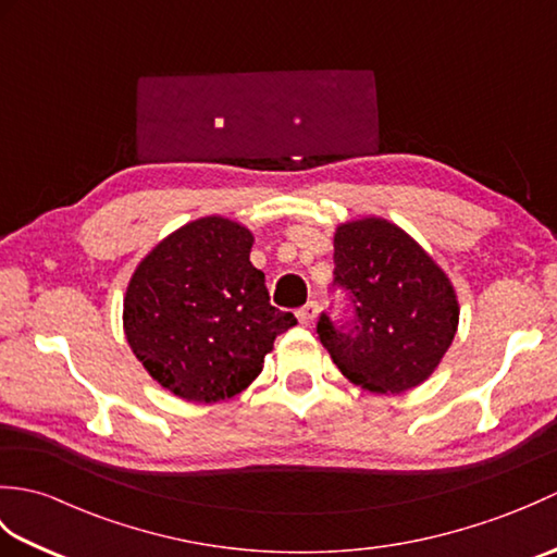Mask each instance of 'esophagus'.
I'll list each match as a JSON object with an SVG mask.
<instances>
[{"instance_id":"obj_1","label":"esophagus","mask_w":557,"mask_h":557,"mask_svg":"<svg viewBox=\"0 0 557 557\" xmlns=\"http://www.w3.org/2000/svg\"><path fill=\"white\" fill-rule=\"evenodd\" d=\"M318 313H321V306H318V301H311V304L304 306V309L297 313V318H299L301 325H313Z\"/></svg>"}]
</instances>
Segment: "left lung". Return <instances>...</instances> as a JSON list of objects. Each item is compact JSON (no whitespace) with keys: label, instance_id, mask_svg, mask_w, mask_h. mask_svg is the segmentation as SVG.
I'll use <instances>...</instances> for the list:
<instances>
[{"label":"left lung","instance_id":"left-lung-1","mask_svg":"<svg viewBox=\"0 0 557 557\" xmlns=\"http://www.w3.org/2000/svg\"><path fill=\"white\" fill-rule=\"evenodd\" d=\"M335 285L351 297L349 330L327 315L318 335L349 383L375 395L421 385L443 361L459 325V301L445 270L383 218L335 230Z\"/></svg>","mask_w":557,"mask_h":557}]
</instances>
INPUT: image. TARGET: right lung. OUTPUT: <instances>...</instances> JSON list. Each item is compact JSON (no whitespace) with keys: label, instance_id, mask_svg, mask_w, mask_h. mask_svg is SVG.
Wrapping results in <instances>:
<instances>
[{"label":"right lung","instance_id":"obj_1","mask_svg":"<svg viewBox=\"0 0 557 557\" xmlns=\"http://www.w3.org/2000/svg\"><path fill=\"white\" fill-rule=\"evenodd\" d=\"M253 234L230 218L184 224L152 248L124 294V335L152 381L186 401L239 395L272 342L297 325L270 306Z\"/></svg>","mask_w":557,"mask_h":557}]
</instances>
